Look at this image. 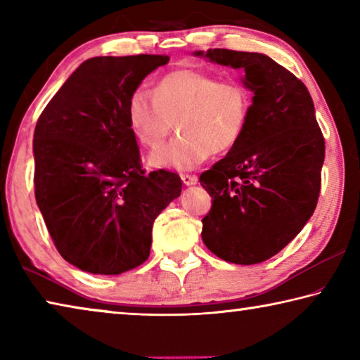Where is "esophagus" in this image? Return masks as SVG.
<instances>
[{
	"label": "esophagus",
	"mask_w": 360,
	"mask_h": 360,
	"mask_svg": "<svg viewBox=\"0 0 360 360\" xmlns=\"http://www.w3.org/2000/svg\"><path fill=\"white\" fill-rule=\"evenodd\" d=\"M181 179L184 186H195L198 182V178L195 174H181Z\"/></svg>",
	"instance_id": "1"
}]
</instances>
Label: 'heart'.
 I'll return each mask as SVG.
<instances>
[{"instance_id": "b5f03b06", "label": "heart", "mask_w": 360, "mask_h": 360, "mask_svg": "<svg viewBox=\"0 0 360 360\" xmlns=\"http://www.w3.org/2000/svg\"><path fill=\"white\" fill-rule=\"evenodd\" d=\"M251 98L236 81H217L200 70H178L155 84L154 96L139 87L127 100L125 115L133 135L155 149L172 133L179 135L149 155L154 168L187 172L211 152H225L246 130Z\"/></svg>"}]
</instances>
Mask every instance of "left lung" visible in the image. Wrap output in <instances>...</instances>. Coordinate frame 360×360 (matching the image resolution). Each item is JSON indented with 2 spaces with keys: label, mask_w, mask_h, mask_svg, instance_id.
<instances>
[{
  "label": "left lung",
  "mask_w": 360,
  "mask_h": 360,
  "mask_svg": "<svg viewBox=\"0 0 360 360\" xmlns=\"http://www.w3.org/2000/svg\"><path fill=\"white\" fill-rule=\"evenodd\" d=\"M193 56L243 70L252 92L241 139L200 176L212 198L202 238L225 262L260 264L300 233L318 205L326 143L311 95L264 53L210 49Z\"/></svg>",
  "instance_id": "left-lung-1"
}]
</instances>
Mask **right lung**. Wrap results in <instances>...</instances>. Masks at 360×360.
<instances>
[{
	"label": "right lung",
	"instance_id": "obj_1",
	"mask_svg": "<svg viewBox=\"0 0 360 360\" xmlns=\"http://www.w3.org/2000/svg\"><path fill=\"white\" fill-rule=\"evenodd\" d=\"M167 56L94 57L60 87L34 129V197L60 255L94 275L148 260L152 225L181 195L178 174L144 173L127 100Z\"/></svg>",
	"mask_w": 360,
	"mask_h": 360
}]
</instances>
